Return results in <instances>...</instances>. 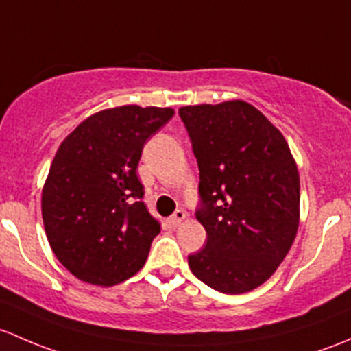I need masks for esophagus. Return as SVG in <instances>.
Returning <instances> with one entry per match:
<instances>
[{"instance_id": "1", "label": "esophagus", "mask_w": 351, "mask_h": 351, "mask_svg": "<svg viewBox=\"0 0 351 351\" xmlns=\"http://www.w3.org/2000/svg\"><path fill=\"white\" fill-rule=\"evenodd\" d=\"M184 219H186V213H184L182 209H177L174 215L171 216V219H169V221H171L172 226H179Z\"/></svg>"}]
</instances>
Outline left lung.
Returning <instances> with one entry per match:
<instances>
[{
	"instance_id": "obj_1",
	"label": "left lung",
	"mask_w": 351,
	"mask_h": 351,
	"mask_svg": "<svg viewBox=\"0 0 351 351\" xmlns=\"http://www.w3.org/2000/svg\"><path fill=\"white\" fill-rule=\"evenodd\" d=\"M199 165L206 247L187 258L209 287L243 294L269 280L299 228V184L279 128L241 99L179 110Z\"/></svg>"
}]
</instances>
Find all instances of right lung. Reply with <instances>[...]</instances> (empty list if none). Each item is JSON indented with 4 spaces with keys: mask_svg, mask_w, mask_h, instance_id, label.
<instances>
[{
    "mask_svg": "<svg viewBox=\"0 0 351 351\" xmlns=\"http://www.w3.org/2000/svg\"><path fill=\"white\" fill-rule=\"evenodd\" d=\"M172 108L125 104L86 118L62 140L42 189V218L57 260L82 282L111 287L135 276L160 221L136 176L150 135Z\"/></svg>",
    "mask_w": 351,
    "mask_h": 351,
    "instance_id": "1",
    "label": "right lung"
}]
</instances>
